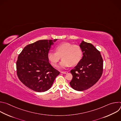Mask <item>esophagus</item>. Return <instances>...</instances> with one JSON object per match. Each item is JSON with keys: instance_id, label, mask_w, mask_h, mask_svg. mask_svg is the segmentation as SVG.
<instances>
[{"instance_id": "esophagus-1", "label": "esophagus", "mask_w": 121, "mask_h": 121, "mask_svg": "<svg viewBox=\"0 0 121 121\" xmlns=\"http://www.w3.org/2000/svg\"><path fill=\"white\" fill-rule=\"evenodd\" d=\"M61 73H63V74H67L68 73V72H67V71H61Z\"/></svg>"}]
</instances>
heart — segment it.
Segmentation results:
<instances>
[{"mask_svg":"<svg viewBox=\"0 0 121 121\" xmlns=\"http://www.w3.org/2000/svg\"><path fill=\"white\" fill-rule=\"evenodd\" d=\"M56 52H49L48 58L51 64L56 66L61 58H63L60 64L61 67H65L77 64L82 57V51L77 45H72L69 43H62L56 48Z\"/></svg>","mask_w":121,"mask_h":121,"instance_id":"obj_1","label":"heart"}]
</instances>
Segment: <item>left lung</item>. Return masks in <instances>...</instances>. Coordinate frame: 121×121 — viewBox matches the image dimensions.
<instances>
[{
  "label": "left lung",
  "mask_w": 121,
  "mask_h": 121,
  "mask_svg": "<svg viewBox=\"0 0 121 121\" xmlns=\"http://www.w3.org/2000/svg\"><path fill=\"white\" fill-rule=\"evenodd\" d=\"M79 46L83 56L70 71L73 78L69 83L75 90L83 91L91 87L100 78L103 59L100 52L92 44L82 41Z\"/></svg>",
  "instance_id": "obj_1"
}]
</instances>
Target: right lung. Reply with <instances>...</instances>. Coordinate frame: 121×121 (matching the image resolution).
Segmentation results:
<instances>
[{
    "instance_id": "obj_1",
    "label": "right lung",
    "mask_w": 121,
    "mask_h": 121,
    "mask_svg": "<svg viewBox=\"0 0 121 121\" xmlns=\"http://www.w3.org/2000/svg\"><path fill=\"white\" fill-rule=\"evenodd\" d=\"M57 39L42 40L25 46L16 62L17 74L26 87L36 92L48 91L60 72L51 65L48 53Z\"/></svg>"
}]
</instances>
